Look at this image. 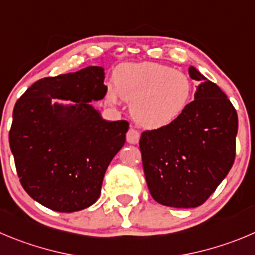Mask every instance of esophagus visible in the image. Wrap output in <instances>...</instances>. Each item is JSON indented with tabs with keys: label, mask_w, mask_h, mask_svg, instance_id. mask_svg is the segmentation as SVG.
Returning <instances> with one entry per match:
<instances>
[{
	"label": "esophagus",
	"mask_w": 255,
	"mask_h": 255,
	"mask_svg": "<svg viewBox=\"0 0 255 255\" xmlns=\"http://www.w3.org/2000/svg\"><path fill=\"white\" fill-rule=\"evenodd\" d=\"M139 132L135 128L130 127L129 130L127 132V142L128 143H132V144H135L138 143L139 141Z\"/></svg>",
	"instance_id": "esophagus-1"
}]
</instances>
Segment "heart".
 I'll use <instances>...</instances> for the list:
<instances>
[{
    "label": "heart",
    "instance_id": "heart-1",
    "mask_svg": "<svg viewBox=\"0 0 255 255\" xmlns=\"http://www.w3.org/2000/svg\"><path fill=\"white\" fill-rule=\"evenodd\" d=\"M116 89L109 103H130V114L146 128H161L181 116L194 95V83L186 73L156 63L123 64L116 71Z\"/></svg>",
    "mask_w": 255,
    "mask_h": 255
}]
</instances>
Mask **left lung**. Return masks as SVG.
<instances>
[{
    "label": "left lung",
    "instance_id": "8db88e82",
    "mask_svg": "<svg viewBox=\"0 0 255 255\" xmlns=\"http://www.w3.org/2000/svg\"><path fill=\"white\" fill-rule=\"evenodd\" d=\"M189 74L200 82L194 101L175 122L144 130L139 139L149 192L171 208L205 203L235 160L237 111L215 83L194 66Z\"/></svg>",
    "mask_w": 255,
    "mask_h": 255
}]
</instances>
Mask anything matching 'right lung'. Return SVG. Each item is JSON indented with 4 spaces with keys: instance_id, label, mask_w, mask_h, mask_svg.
<instances>
[{
    "instance_id": "add662e5",
    "label": "right lung",
    "mask_w": 255,
    "mask_h": 255,
    "mask_svg": "<svg viewBox=\"0 0 255 255\" xmlns=\"http://www.w3.org/2000/svg\"><path fill=\"white\" fill-rule=\"evenodd\" d=\"M107 93L104 69L42 78L15 104L9 148L20 182L35 201L59 213L89 208L126 142L127 121L109 122L90 104ZM51 99L74 105L51 104Z\"/></svg>"
}]
</instances>
